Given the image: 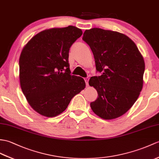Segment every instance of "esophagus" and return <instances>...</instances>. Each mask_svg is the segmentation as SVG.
Masks as SVG:
<instances>
[{"mask_svg":"<svg viewBox=\"0 0 159 159\" xmlns=\"http://www.w3.org/2000/svg\"><path fill=\"white\" fill-rule=\"evenodd\" d=\"M89 79L88 77H87V78H84V80H85V83H86V85L87 86L89 85Z\"/></svg>","mask_w":159,"mask_h":159,"instance_id":"esophagus-1","label":"esophagus"}]
</instances>
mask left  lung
Listing matches in <instances>:
<instances>
[{"mask_svg": "<svg viewBox=\"0 0 159 159\" xmlns=\"http://www.w3.org/2000/svg\"><path fill=\"white\" fill-rule=\"evenodd\" d=\"M83 40L93 52L97 71L89 84L98 97L90 104L93 112L105 120L123 115L137 100L143 87L145 63L135 43L122 33L93 28Z\"/></svg>", "mask_w": 159, "mask_h": 159, "instance_id": "obj_1", "label": "left lung"}]
</instances>
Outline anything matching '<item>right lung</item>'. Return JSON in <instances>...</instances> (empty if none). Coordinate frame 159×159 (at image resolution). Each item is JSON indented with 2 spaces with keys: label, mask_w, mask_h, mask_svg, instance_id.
I'll list each match as a JSON object with an SVG mask.
<instances>
[{
  "label": "right lung",
  "mask_w": 159,
  "mask_h": 159,
  "mask_svg": "<svg viewBox=\"0 0 159 159\" xmlns=\"http://www.w3.org/2000/svg\"><path fill=\"white\" fill-rule=\"evenodd\" d=\"M83 32L72 25L38 33L24 46L20 55V80L30 106L47 117L67 108L72 98L84 89L82 77L70 75L69 50Z\"/></svg>",
  "instance_id": "obj_1"
}]
</instances>
